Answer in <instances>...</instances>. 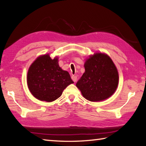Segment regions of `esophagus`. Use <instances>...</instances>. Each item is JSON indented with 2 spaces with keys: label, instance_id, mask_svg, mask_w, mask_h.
<instances>
[{
  "label": "esophagus",
  "instance_id": "obj_1",
  "mask_svg": "<svg viewBox=\"0 0 146 146\" xmlns=\"http://www.w3.org/2000/svg\"><path fill=\"white\" fill-rule=\"evenodd\" d=\"M71 79L73 80V81L74 82H76L77 80V76L75 75H72V76H71Z\"/></svg>",
  "mask_w": 146,
  "mask_h": 146
}]
</instances>
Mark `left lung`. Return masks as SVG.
Masks as SVG:
<instances>
[{"label": "left lung", "instance_id": "1", "mask_svg": "<svg viewBox=\"0 0 146 146\" xmlns=\"http://www.w3.org/2000/svg\"><path fill=\"white\" fill-rule=\"evenodd\" d=\"M85 73L76 86L83 97L91 102H99L110 97L115 92L119 74L108 55L96 53L85 63Z\"/></svg>", "mask_w": 146, "mask_h": 146}]
</instances>
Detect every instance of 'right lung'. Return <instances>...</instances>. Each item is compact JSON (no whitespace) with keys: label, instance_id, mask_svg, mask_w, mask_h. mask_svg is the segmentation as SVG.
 <instances>
[{"label":"right lung","instance_id":"obj_1","mask_svg":"<svg viewBox=\"0 0 146 146\" xmlns=\"http://www.w3.org/2000/svg\"><path fill=\"white\" fill-rule=\"evenodd\" d=\"M58 59L49 54L38 57L29 68L27 86L34 97L41 101L52 102L60 97L64 89L73 83L69 73L61 69Z\"/></svg>","mask_w":146,"mask_h":146}]
</instances>
